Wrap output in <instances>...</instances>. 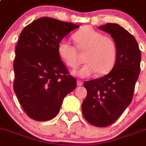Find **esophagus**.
Instances as JSON below:
<instances>
[{"label": "esophagus", "instance_id": "esophagus-1", "mask_svg": "<svg viewBox=\"0 0 146 146\" xmlns=\"http://www.w3.org/2000/svg\"><path fill=\"white\" fill-rule=\"evenodd\" d=\"M83 84H84V83H83L81 81H80V80H78L77 81V84L78 86H82Z\"/></svg>", "mask_w": 146, "mask_h": 146}]
</instances>
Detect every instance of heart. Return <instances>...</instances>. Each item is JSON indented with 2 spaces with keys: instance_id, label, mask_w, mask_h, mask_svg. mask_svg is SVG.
I'll return each instance as SVG.
<instances>
[{
  "instance_id": "heart-1",
  "label": "heart",
  "mask_w": 146,
  "mask_h": 146,
  "mask_svg": "<svg viewBox=\"0 0 146 146\" xmlns=\"http://www.w3.org/2000/svg\"><path fill=\"white\" fill-rule=\"evenodd\" d=\"M73 39L80 51H87L85 56L87 63L77 71H73L75 75L84 78L96 73L102 76L111 71L117 58L116 44L111 37L86 27L78 31L73 35ZM58 52L67 65L72 68H76L79 65L81 61L77 50L69 42L64 39L60 41Z\"/></svg>"
}]
</instances>
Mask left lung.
Returning a JSON list of instances; mask_svg holds the SVG:
<instances>
[{
  "instance_id": "8db88e82",
  "label": "left lung",
  "mask_w": 146,
  "mask_h": 146,
  "mask_svg": "<svg viewBox=\"0 0 146 146\" xmlns=\"http://www.w3.org/2000/svg\"><path fill=\"white\" fill-rule=\"evenodd\" d=\"M99 29L110 34L115 42L116 62L108 74L84 84L87 96L82 113L90 124L104 127L114 123L131 103L141 53L134 36L119 24L110 23Z\"/></svg>"
}]
</instances>
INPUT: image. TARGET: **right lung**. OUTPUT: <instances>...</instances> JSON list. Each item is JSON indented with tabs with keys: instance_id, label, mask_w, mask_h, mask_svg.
I'll use <instances>...</instances> for the list:
<instances>
[{
	"instance_id": "1",
	"label": "right lung",
	"mask_w": 146,
	"mask_h": 146,
	"mask_svg": "<svg viewBox=\"0 0 146 146\" xmlns=\"http://www.w3.org/2000/svg\"><path fill=\"white\" fill-rule=\"evenodd\" d=\"M73 23L42 17L20 34L13 62L14 92L29 117L47 121L58 114L64 98L76 88L58 52L65 36L78 28Z\"/></svg>"
}]
</instances>
